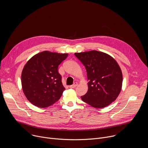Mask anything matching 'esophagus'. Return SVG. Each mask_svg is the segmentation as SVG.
Returning <instances> with one entry per match:
<instances>
[{
  "label": "esophagus",
  "mask_w": 148,
  "mask_h": 148,
  "mask_svg": "<svg viewBox=\"0 0 148 148\" xmlns=\"http://www.w3.org/2000/svg\"><path fill=\"white\" fill-rule=\"evenodd\" d=\"M77 85H78V84H77V82H75L74 84H73V85L70 86H69V87H70V88H74L76 87L77 86Z\"/></svg>",
  "instance_id": "1"
}]
</instances>
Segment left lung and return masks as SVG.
Listing matches in <instances>:
<instances>
[{"mask_svg": "<svg viewBox=\"0 0 148 148\" xmlns=\"http://www.w3.org/2000/svg\"><path fill=\"white\" fill-rule=\"evenodd\" d=\"M74 54L86 67L88 80V91L82 100L95 108L108 106L122 90V73L118 62L110 55L96 50Z\"/></svg>", "mask_w": 148, "mask_h": 148, "instance_id": "1", "label": "left lung"}]
</instances>
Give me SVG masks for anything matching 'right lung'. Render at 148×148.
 <instances>
[{
	"label": "right lung",
	"instance_id": "right-lung-1",
	"mask_svg": "<svg viewBox=\"0 0 148 148\" xmlns=\"http://www.w3.org/2000/svg\"><path fill=\"white\" fill-rule=\"evenodd\" d=\"M68 55L44 51L33 56L25 65L21 75L22 90L36 107L47 108L61 97L65 88L58 67Z\"/></svg>",
	"mask_w": 148,
	"mask_h": 148
}]
</instances>
